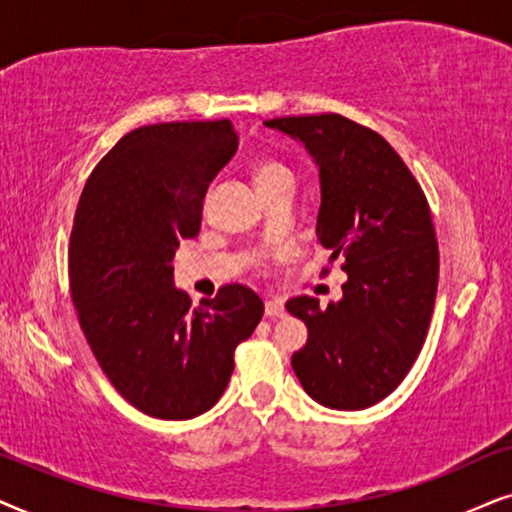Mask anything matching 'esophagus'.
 <instances>
[{
	"mask_svg": "<svg viewBox=\"0 0 512 512\" xmlns=\"http://www.w3.org/2000/svg\"><path fill=\"white\" fill-rule=\"evenodd\" d=\"M264 313H267L269 318H281L283 313H285L283 299H278V297L267 299V302H264Z\"/></svg>",
	"mask_w": 512,
	"mask_h": 512,
	"instance_id": "obj_1",
	"label": "esophagus"
}]
</instances>
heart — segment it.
Here are the masks:
<instances>
[{"label":"heart","mask_w":512,"mask_h":512,"mask_svg":"<svg viewBox=\"0 0 512 512\" xmlns=\"http://www.w3.org/2000/svg\"><path fill=\"white\" fill-rule=\"evenodd\" d=\"M285 180L295 182V177H292V170L281 161L262 159L255 166V182L260 189H267V187L278 185V182H285Z\"/></svg>","instance_id":"obj_1"}]
</instances>
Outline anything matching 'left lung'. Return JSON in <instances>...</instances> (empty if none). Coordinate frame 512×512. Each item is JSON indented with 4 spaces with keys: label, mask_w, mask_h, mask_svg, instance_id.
I'll use <instances>...</instances> for the list:
<instances>
[{
    "label": "left lung",
    "mask_w": 512,
    "mask_h": 512,
    "mask_svg": "<svg viewBox=\"0 0 512 512\" xmlns=\"http://www.w3.org/2000/svg\"><path fill=\"white\" fill-rule=\"evenodd\" d=\"M302 140L320 170L318 248L342 260V302L292 297L285 309L309 327L292 370L313 400L365 410L398 388L424 346L440 255L426 194L377 131L309 114L264 121Z\"/></svg>",
    "instance_id": "left-lung-1"
}]
</instances>
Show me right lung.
I'll list each match as a JSON object with an SVG mask.
<instances>
[{
  "label": "right lung",
  "instance_id": "add662e5",
  "mask_svg": "<svg viewBox=\"0 0 512 512\" xmlns=\"http://www.w3.org/2000/svg\"><path fill=\"white\" fill-rule=\"evenodd\" d=\"M238 147L229 119L135 128L102 156L70 236V292L112 386L156 419L208 412L234 372V351L262 320L250 288L222 285L192 309L173 260L201 229L203 196Z\"/></svg>",
  "mask_w": 512,
  "mask_h": 512
}]
</instances>
